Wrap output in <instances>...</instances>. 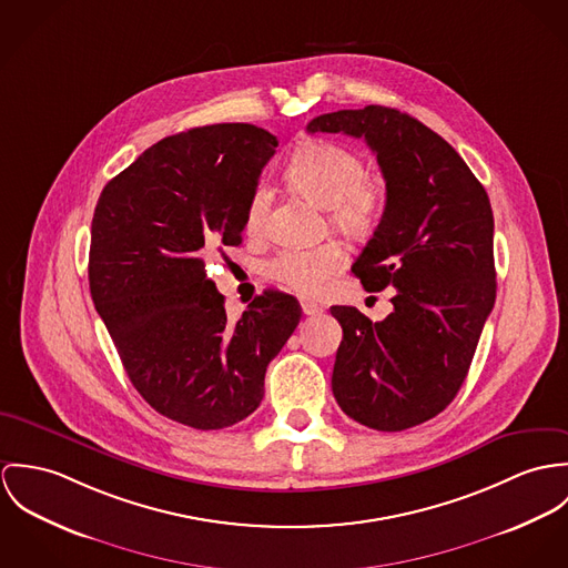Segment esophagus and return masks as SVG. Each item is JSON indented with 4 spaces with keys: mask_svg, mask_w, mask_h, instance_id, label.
Segmentation results:
<instances>
[{
    "mask_svg": "<svg viewBox=\"0 0 568 568\" xmlns=\"http://www.w3.org/2000/svg\"><path fill=\"white\" fill-rule=\"evenodd\" d=\"M301 307H303V314L305 315L322 314V307H320V305H315L312 301H301Z\"/></svg>",
    "mask_w": 568,
    "mask_h": 568,
    "instance_id": "obj_1",
    "label": "esophagus"
}]
</instances>
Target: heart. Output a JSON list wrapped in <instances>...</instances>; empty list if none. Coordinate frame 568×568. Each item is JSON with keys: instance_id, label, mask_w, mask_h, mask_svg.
<instances>
[{"instance_id": "obj_1", "label": "heart", "mask_w": 568, "mask_h": 568, "mask_svg": "<svg viewBox=\"0 0 568 568\" xmlns=\"http://www.w3.org/2000/svg\"><path fill=\"white\" fill-rule=\"evenodd\" d=\"M285 176L303 195L326 209L331 224L351 237L371 235L387 206V190L366 174L364 159L335 141L312 139L301 143L287 161ZM270 202L267 183H256L246 202L248 233L263 229ZM344 263L346 251L328 240L312 248H283L272 254L263 263V274L292 292L317 296Z\"/></svg>"}]
</instances>
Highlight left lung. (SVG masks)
I'll list each match as a JSON object with an SVG mask.
<instances>
[{
    "label": "left lung",
    "mask_w": 568,
    "mask_h": 568,
    "mask_svg": "<svg viewBox=\"0 0 568 568\" xmlns=\"http://www.w3.org/2000/svg\"><path fill=\"white\" fill-rule=\"evenodd\" d=\"M307 130L364 139L387 190L377 231L351 270L368 292L394 287V312L373 322L331 307L344 331L333 396L371 429L416 427L459 392L495 307L488 193L438 132L396 109L326 113Z\"/></svg>",
    "instance_id": "obj_1"
}]
</instances>
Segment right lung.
I'll use <instances>...</instances> for the list:
<instances>
[{"label":"right lung","instance_id":"1","mask_svg":"<svg viewBox=\"0 0 568 568\" xmlns=\"http://www.w3.org/2000/svg\"><path fill=\"white\" fill-rule=\"evenodd\" d=\"M276 145L253 124L165 136L106 183L93 213L95 310L145 403L193 429L253 414L303 315L294 296L265 290L231 322L206 276L211 254L242 244L248 195Z\"/></svg>","mask_w":568,"mask_h":568}]
</instances>
